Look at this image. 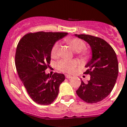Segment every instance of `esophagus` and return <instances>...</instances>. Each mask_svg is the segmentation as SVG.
Listing matches in <instances>:
<instances>
[{
    "mask_svg": "<svg viewBox=\"0 0 127 127\" xmlns=\"http://www.w3.org/2000/svg\"><path fill=\"white\" fill-rule=\"evenodd\" d=\"M65 76H66V78H67V79H69V78H72V76L69 75V74H66V75H65Z\"/></svg>",
    "mask_w": 127,
    "mask_h": 127,
    "instance_id": "34e87169",
    "label": "esophagus"
}]
</instances>
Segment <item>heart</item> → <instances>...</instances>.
<instances>
[{
  "label": "heart",
  "instance_id": "1",
  "mask_svg": "<svg viewBox=\"0 0 127 127\" xmlns=\"http://www.w3.org/2000/svg\"><path fill=\"white\" fill-rule=\"evenodd\" d=\"M66 42L70 46L71 49L75 52L76 55L82 59H87L90 56V51L85 47L86 44L84 41L77 37L66 39ZM59 47L58 42L53 44L51 50V56L53 58H57L59 54ZM78 65V63L76 60H60L57 64V68L61 71L66 73H73Z\"/></svg>",
  "mask_w": 127,
  "mask_h": 127
}]
</instances>
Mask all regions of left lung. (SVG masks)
Returning a JSON list of instances; mask_svg holds the SVG:
<instances>
[{"label": "left lung", "mask_w": 127, "mask_h": 127, "mask_svg": "<svg viewBox=\"0 0 127 127\" xmlns=\"http://www.w3.org/2000/svg\"><path fill=\"white\" fill-rule=\"evenodd\" d=\"M75 35L90 45L93 53L83 73L90 74V80L87 83L81 80L76 94L85 102L96 103L108 96L115 85L118 74L117 54L112 46L100 37L88 34Z\"/></svg>", "instance_id": "left-lung-1"}]
</instances>
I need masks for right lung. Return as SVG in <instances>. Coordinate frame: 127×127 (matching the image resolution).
<instances>
[{
    "label": "right lung",
    "instance_id": "right-lung-1",
    "mask_svg": "<svg viewBox=\"0 0 127 127\" xmlns=\"http://www.w3.org/2000/svg\"><path fill=\"white\" fill-rule=\"evenodd\" d=\"M67 32L39 31L29 32L20 39L16 48L15 64L19 78L31 99L39 105L51 104L58 96L59 87L64 81L63 74H46L51 50Z\"/></svg>",
    "mask_w": 127,
    "mask_h": 127
}]
</instances>
